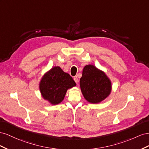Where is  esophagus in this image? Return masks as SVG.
<instances>
[{"mask_svg":"<svg viewBox=\"0 0 149 149\" xmlns=\"http://www.w3.org/2000/svg\"><path fill=\"white\" fill-rule=\"evenodd\" d=\"M74 81L75 82V83H76V84H78V82H79V80H78V78H77V76H75V77H74Z\"/></svg>","mask_w":149,"mask_h":149,"instance_id":"34e87169","label":"esophagus"}]
</instances>
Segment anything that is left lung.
Returning a JSON list of instances; mask_svg holds the SVG:
<instances>
[{
  "instance_id": "left-lung-1",
  "label": "left lung",
  "mask_w": 149,
  "mask_h": 149,
  "mask_svg": "<svg viewBox=\"0 0 149 149\" xmlns=\"http://www.w3.org/2000/svg\"><path fill=\"white\" fill-rule=\"evenodd\" d=\"M80 86L84 98L92 104H98L105 99L112 90V84L107 76L93 65L84 67Z\"/></svg>"
}]
</instances>
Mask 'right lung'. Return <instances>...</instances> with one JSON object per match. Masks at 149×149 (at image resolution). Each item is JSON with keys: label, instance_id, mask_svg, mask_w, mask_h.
I'll list each match as a JSON object with an SVG mask.
<instances>
[{"label": "right lung", "instance_id": "obj_1", "mask_svg": "<svg viewBox=\"0 0 149 149\" xmlns=\"http://www.w3.org/2000/svg\"><path fill=\"white\" fill-rule=\"evenodd\" d=\"M76 86L71 76L63 72L60 67H54L44 75L39 89L43 98L52 105L60 104L69 88Z\"/></svg>", "mask_w": 149, "mask_h": 149}]
</instances>
